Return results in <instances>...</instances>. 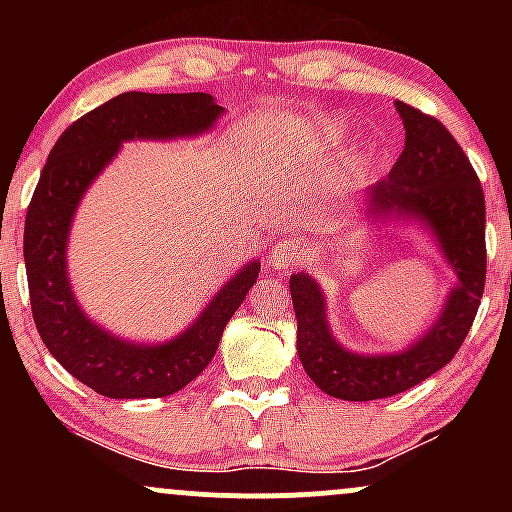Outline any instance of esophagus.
<instances>
[{
  "label": "esophagus",
  "instance_id": "1",
  "mask_svg": "<svg viewBox=\"0 0 512 512\" xmlns=\"http://www.w3.org/2000/svg\"><path fill=\"white\" fill-rule=\"evenodd\" d=\"M298 262H301V245L293 243V240H281L269 252V267L274 272H289Z\"/></svg>",
  "mask_w": 512,
  "mask_h": 512
}]
</instances>
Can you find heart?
<instances>
[{
	"label": "heart",
	"instance_id": "b5f03b06",
	"mask_svg": "<svg viewBox=\"0 0 512 512\" xmlns=\"http://www.w3.org/2000/svg\"><path fill=\"white\" fill-rule=\"evenodd\" d=\"M349 122L339 115H327L315 120L308 132L296 139V144L281 151V161L286 166L301 170H317L349 137Z\"/></svg>",
	"mask_w": 512,
	"mask_h": 512
}]
</instances>
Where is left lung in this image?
I'll use <instances>...</instances> for the list:
<instances>
[{"mask_svg":"<svg viewBox=\"0 0 512 512\" xmlns=\"http://www.w3.org/2000/svg\"><path fill=\"white\" fill-rule=\"evenodd\" d=\"M404 122V151L385 180L368 187L361 219L375 231L392 223H414L431 236L457 284L424 334L387 354H358L332 334L325 291L310 274H291L296 310V349L305 373L330 397L370 402L399 395L457 354L474 317L486 281V207L472 163L438 120L395 103Z\"/></svg>","mask_w":512,"mask_h":512,"instance_id":"1","label":"left lung"}]
</instances>
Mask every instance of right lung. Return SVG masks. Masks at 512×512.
<instances>
[{
  "label": "right lung",
  "mask_w": 512,
  "mask_h": 512,
  "mask_svg": "<svg viewBox=\"0 0 512 512\" xmlns=\"http://www.w3.org/2000/svg\"><path fill=\"white\" fill-rule=\"evenodd\" d=\"M223 108L209 93L127 91L69 125L40 173L23 231L33 320L45 346L79 383L110 399L173 395L219 349L228 320L260 274L250 260L166 342H132L91 320L69 284V233L81 199L125 142H173L211 132Z\"/></svg>",
  "instance_id": "obj_1"
}]
</instances>
